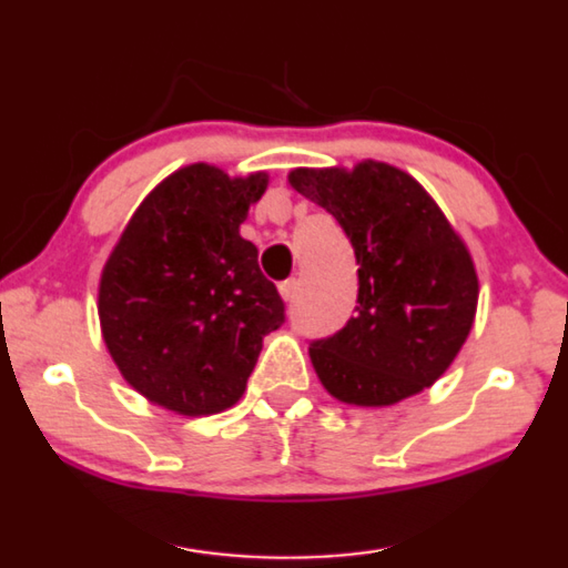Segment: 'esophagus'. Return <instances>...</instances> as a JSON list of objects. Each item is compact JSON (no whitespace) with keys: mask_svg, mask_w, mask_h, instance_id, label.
Segmentation results:
<instances>
[{"mask_svg":"<svg viewBox=\"0 0 568 568\" xmlns=\"http://www.w3.org/2000/svg\"><path fill=\"white\" fill-rule=\"evenodd\" d=\"M277 291H281V298L285 303H291L295 298V293H298V281H295V277H291V281H285V283L277 285Z\"/></svg>","mask_w":568,"mask_h":568,"instance_id":"obj_1","label":"esophagus"}]
</instances>
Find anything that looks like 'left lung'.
<instances>
[{"instance_id":"obj_1","label":"left lung","mask_w":568,"mask_h":568,"mask_svg":"<svg viewBox=\"0 0 568 568\" xmlns=\"http://www.w3.org/2000/svg\"><path fill=\"white\" fill-rule=\"evenodd\" d=\"M293 190L345 229L357 260V314L308 347L326 394L390 406L433 386L458 357L478 306L474 257L433 195L394 164L298 166Z\"/></svg>"}]
</instances>
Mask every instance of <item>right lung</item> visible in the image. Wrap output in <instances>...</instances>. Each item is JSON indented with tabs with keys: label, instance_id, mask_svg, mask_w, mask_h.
I'll return each instance as SVG.
<instances>
[{
	"label": "right lung",
	"instance_id": "obj_1",
	"mask_svg": "<svg viewBox=\"0 0 568 568\" xmlns=\"http://www.w3.org/2000/svg\"><path fill=\"white\" fill-rule=\"evenodd\" d=\"M267 182V172L180 166L135 207L102 267L98 316L110 357L128 386L180 417L231 409L265 334L285 322L257 246L239 234Z\"/></svg>",
	"mask_w": 568,
	"mask_h": 568
}]
</instances>
